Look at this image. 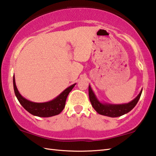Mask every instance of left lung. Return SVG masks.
I'll return each mask as SVG.
<instances>
[{
	"instance_id": "obj_1",
	"label": "left lung",
	"mask_w": 156,
	"mask_h": 156,
	"mask_svg": "<svg viewBox=\"0 0 156 156\" xmlns=\"http://www.w3.org/2000/svg\"><path fill=\"white\" fill-rule=\"evenodd\" d=\"M89 99L92 107L97 111V113L101 115L110 116V117H118L121 116L123 114L129 112L137 104L138 100L142 94V90L140 93L133 99L132 101L129 102L127 104L122 105H110V104H103L100 103L95 97L94 92H92L90 86L88 88Z\"/></svg>"
}]
</instances>
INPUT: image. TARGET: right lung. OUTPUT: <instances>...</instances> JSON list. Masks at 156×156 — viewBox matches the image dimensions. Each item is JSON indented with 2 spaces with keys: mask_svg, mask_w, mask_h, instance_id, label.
<instances>
[{
  "mask_svg": "<svg viewBox=\"0 0 156 156\" xmlns=\"http://www.w3.org/2000/svg\"><path fill=\"white\" fill-rule=\"evenodd\" d=\"M13 83L15 94L22 106L30 114L39 117H50L61 113L65 107L66 101L68 94L75 86V83L68 87L58 97L51 101L46 103H34L24 99L19 93L17 87L16 86L14 75L13 77Z\"/></svg>",
  "mask_w": 156,
  "mask_h": 156,
  "instance_id": "add662e5",
  "label": "right lung"
}]
</instances>
